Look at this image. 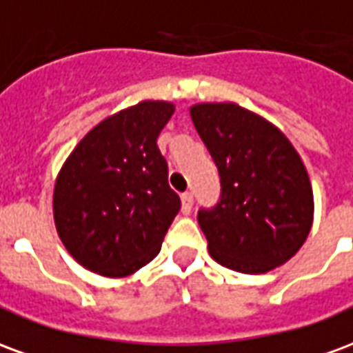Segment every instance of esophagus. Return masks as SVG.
I'll return each instance as SVG.
<instances>
[{
	"label": "esophagus",
	"mask_w": 353,
	"mask_h": 353,
	"mask_svg": "<svg viewBox=\"0 0 353 353\" xmlns=\"http://www.w3.org/2000/svg\"><path fill=\"white\" fill-rule=\"evenodd\" d=\"M192 210V194L191 192H183L181 194V214L189 215Z\"/></svg>",
	"instance_id": "34e87169"
}]
</instances>
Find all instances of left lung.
<instances>
[{"label": "left lung", "instance_id": "8db88e82", "mask_svg": "<svg viewBox=\"0 0 353 353\" xmlns=\"http://www.w3.org/2000/svg\"><path fill=\"white\" fill-rule=\"evenodd\" d=\"M191 119L221 181L219 202L199 210L210 255L242 274L288 263L314 219L310 179L295 147L236 103H196Z\"/></svg>", "mask_w": 353, "mask_h": 353}]
</instances>
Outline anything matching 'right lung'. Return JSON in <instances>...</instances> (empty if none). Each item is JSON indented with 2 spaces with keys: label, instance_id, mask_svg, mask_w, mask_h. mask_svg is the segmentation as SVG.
<instances>
[{
  "label": "right lung",
  "instance_id": "obj_1",
  "mask_svg": "<svg viewBox=\"0 0 353 353\" xmlns=\"http://www.w3.org/2000/svg\"><path fill=\"white\" fill-rule=\"evenodd\" d=\"M168 101H139L96 124L60 170L52 210L73 259L109 278L134 274L161 252L181 208L157 138Z\"/></svg>",
  "mask_w": 353,
  "mask_h": 353
}]
</instances>
